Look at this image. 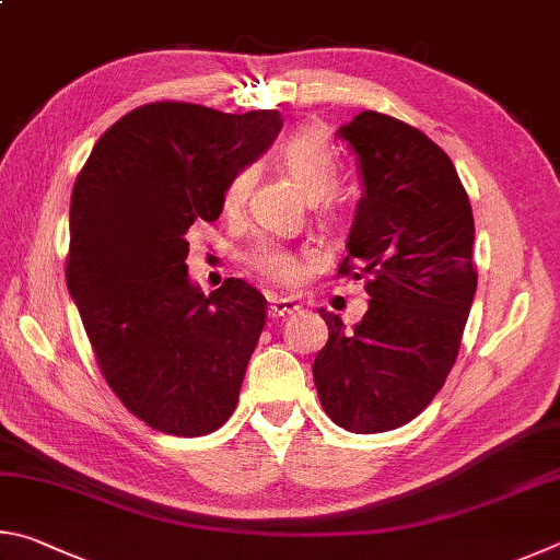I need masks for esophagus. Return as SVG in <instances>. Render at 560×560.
<instances>
[{
	"instance_id": "obj_1",
	"label": "esophagus",
	"mask_w": 560,
	"mask_h": 560,
	"mask_svg": "<svg viewBox=\"0 0 560 560\" xmlns=\"http://www.w3.org/2000/svg\"><path fill=\"white\" fill-rule=\"evenodd\" d=\"M300 305L295 300L290 298H270V305H268V312L272 319H280V317H288L292 315V312H298Z\"/></svg>"
}]
</instances>
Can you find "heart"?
I'll use <instances>...</instances> for the list:
<instances>
[{
  "mask_svg": "<svg viewBox=\"0 0 560 560\" xmlns=\"http://www.w3.org/2000/svg\"><path fill=\"white\" fill-rule=\"evenodd\" d=\"M278 160L295 176V182L310 199H317V196H325L335 189L339 176V156L317 127H305V130L288 135L278 144ZM248 184L250 170H245V166L231 174L221 196L225 211L241 209L245 194H248ZM245 262H248V268L262 275L265 280L278 282V285H292L302 275L300 255L272 241H262L250 248L245 253Z\"/></svg>",
  "mask_w": 560,
  "mask_h": 560,
  "instance_id": "1",
  "label": "heart"
}]
</instances>
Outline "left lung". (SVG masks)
I'll return each mask as SVG.
<instances>
[{
    "mask_svg": "<svg viewBox=\"0 0 560 560\" xmlns=\"http://www.w3.org/2000/svg\"><path fill=\"white\" fill-rule=\"evenodd\" d=\"M339 137L364 196L337 278H364L371 300L351 331L322 312L329 339L312 374L325 413L371 435L423 413L455 366L477 290L475 219L453 160L418 127L364 110Z\"/></svg>",
    "mask_w": 560,
    "mask_h": 560,
    "instance_id": "left-lung-1",
    "label": "left lung"
}]
</instances>
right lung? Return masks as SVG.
Listing matches in <instances>:
<instances>
[{"label": "right lung", "instance_id": "obj_1", "mask_svg": "<svg viewBox=\"0 0 560 560\" xmlns=\"http://www.w3.org/2000/svg\"><path fill=\"white\" fill-rule=\"evenodd\" d=\"M280 127L278 110L147 103L107 127L75 176L68 292L107 386L160 433L209 435L238 404L268 302L235 278L211 295L191 285L186 231L219 219L225 182Z\"/></svg>", "mask_w": 560, "mask_h": 560}]
</instances>
